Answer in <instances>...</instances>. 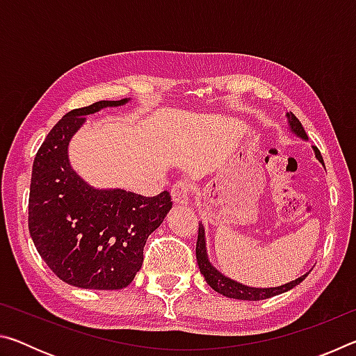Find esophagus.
I'll return each instance as SVG.
<instances>
[{"label":"esophagus","instance_id":"34e87169","mask_svg":"<svg viewBox=\"0 0 356 356\" xmlns=\"http://www.w3.org/2000/svg\"><path fill=\"white\" fill-rule=\"evenodd\" d=\"M171 196H172V201L176 204H188L190 185L186 182H182V180H179V182L172 185Z\"/></svg>","mask_w":356,"mask_h":356}]
</instances>
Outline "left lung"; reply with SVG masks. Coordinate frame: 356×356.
Here are the masks:
<instances>
[{"mask_svg": "<svg viewBox=\"0 0 356 356\" xmlns=\"http://www.w3.org/2000/svg\"><path fill=\"white\" fill-rule=\"evenodd\" d=\"M287 118V130L291 131L292 135H295L300 140L308 141V135L301 125L300 120L295 118V114L289 111L286 114ZM312 150H314L316 159L321 161L322 166L325 168L323 159L318 149L316 146H312ZM196 259H197V265H200V270L206 280L207 284L213 289L215 292H218L221 295H225L227 298H236V300H248V301H259V300H267L272 298L275 295L284 293L287 291H291L295 286H298L301 281H303L306 276L309 275L305 273L301 275L300 278L293 280L291 282H286V284L276 286V287H252V286H246L243 282H238L236 280L229 278L225 273H221L215 265L210 262L209 257V251H207V240H206V227H204L202 222H200V232H197V243H196Z\"/></svg>", "mask_w": 356, "mask_h": 356, "instance_id": "1", "label": "left lung"}]
</instances>
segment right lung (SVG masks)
<instances>
[{
	"mask_svg": "<svg viewBox=\"0 0 356 356\" xmlns=\"http://www.w3.org/2000/svg\"><path fill=\"white\" fill-rule=\"evenodd\" d=\"M100 100L76 108L50 130L34 159L29 190V234L40 257L59 280L95 291L127 287L143 265V250L172 207L124 188H95L72 168L69 144L89 114L127 105Z\"/></svg>",
	"mask_w": 356,
	"mask_h": 356,
	"instance_id": "add662e5",
	"label": "right lung"
}]
</instances>
